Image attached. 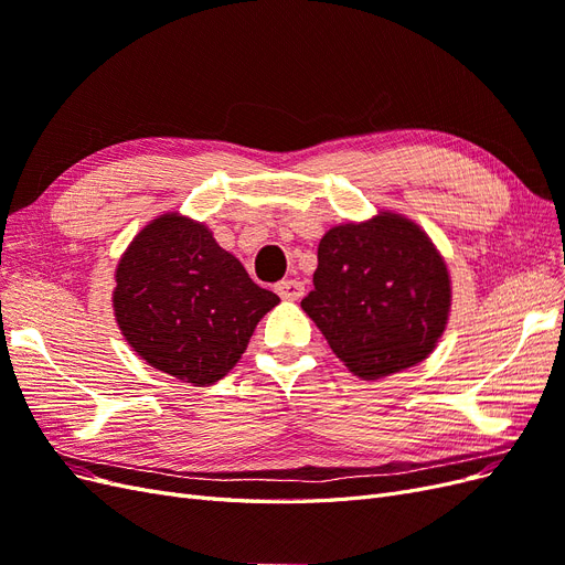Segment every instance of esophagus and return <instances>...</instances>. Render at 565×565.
<instances>
[{
  "label": "esophagus",
  "instance_id": "obj_1",
  "mask_svg": "<svg viewBox=\"0 0 565 565\" xmlns=\"http://www.w3.org/2000/svg\"><path fill=\"white\" fill-rule=\"evenodd\" d=\"M276 292L282 297V299H289V301H297L303 297V282L299 280H280L276 285Z\"/></svg>",
  "mask_w": 565,
  "mask_h": 565
}]
</instances>
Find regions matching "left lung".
I'll use <instances>...</instances> for the list:
<instances>
[{
    "instance_id": "obj_1",
    "label": "left lung",
    "mask_w": 565,
    "mask_h": 565,
    "mask_svg": "<svg viewBox=\"0 0 565 565\" xmlns=\"http://www.w3.org/2000/svg\"><path fill=\"white\" fill-rule=\"evenodd\" d=\"M301 309L361 380L422 363L446 330L450 278L426 233L398 214L328 231Z\"/></svg>"
}]
</instances>
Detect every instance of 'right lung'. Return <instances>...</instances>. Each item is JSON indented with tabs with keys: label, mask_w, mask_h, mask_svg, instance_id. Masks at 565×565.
<instances>
[{
	"label": "right lung",
	"mask_w": 565,
	"mask_h": 565,
	"mask_svg": "<svg viewBox=\"0 0 565 565\" xmlns=\"http://www.w3.org/2000/svg\"><path fill=\"white\" fill-rule=\"evenodd\" d=\"M117 324L146 363L195 386L214 384L280 299L256 285L195 221L164 214L117 266Z\"/></svg>",
	"instance_id": "add662e5"
}]
</instances>
